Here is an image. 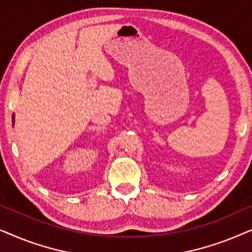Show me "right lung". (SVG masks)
Returning <instances> with one entry per match:
<instances>
[{
  "label": "right lung",
  "mask_w": 252,
  "mask_h": 252,
  "mask_svg": "<svg viewBox=\"0 0 252 252\" xmlns=\"http://www.w3.org/2000/svg\"><path fill=\"white\" fill-rule=\"evenodd\" d=\"M13 119H15V118H13V116H12V120H13Z\"/></svg>",
  "instance_id": "add662e5"
}]
</instances>
